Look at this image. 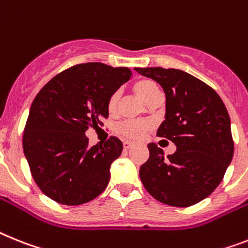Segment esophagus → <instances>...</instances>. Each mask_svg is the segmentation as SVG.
I'll list each match as a JSON object with an SVG mask.
<instances>
[{
    "mask_svg": "<svg viewBox=\"0 0 248 248\" xmlns=\"http://www.w3.org/2000/svg\"><path fill=\"white\" fill-rule=\"evenodd\" d=\"M132 146H134V143L132 142H130V141H124V150H130Z\"/></svg>",
    "mask_w": 248,
    "mask_h": 248,
    "instance_id": "esophagus-1",
    "label": "esophagus"
}]
</instances>
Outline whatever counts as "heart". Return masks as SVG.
<instances>
[{
	"instance_id": "1",
	"label": "heart",
	"mask_w": 248,
	"mask_h": 248,
	"mask_svg": "<svg viewBox=\"0 0 248 248\" xmlns=\"http://www.w3.org/2000/svg\"><path fill=\"white\" fill-rule=\"evenodd\" d=\"M136 94L142 99L146 105H150L156 98L161 97L159 85L156 84L151 79H143L137 82L134 87ZM118 102H120V92L112 93L107 101V109L109 113H114L117 111ZM151 128V124L145 121H124L117 124L116 132L124 139L128 140H140L147 134Z\"/></svg>"
}]
</instances>
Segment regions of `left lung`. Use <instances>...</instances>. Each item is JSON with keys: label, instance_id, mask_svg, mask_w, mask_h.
I'll return each instance as SVG.
<instances>
[{"label": "left lung", "instance_id": "left-lung-1", "mask_svg": "<svg viewBox=\"0 0 248 248\" xmlns=\"http://www.w3.org/2000/svg\"><path fill=\"white\" fill-rule=\"evenodd\" d=\"M154 79L166 95L165 121L157 136L175 143L164 155L147 145L149 160L140 168L143 186L156 201L171 207H190L211 195L233 157L230 114L212 87L179 69L136 68Z\"/></svg>", "mask_w": 248, "mask_h": 248}]
</instances>
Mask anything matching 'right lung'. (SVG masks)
Returning a JSON list of instances; mask_svg holds the SVG:
<instances>
[{"instance_id":"add662e5","label":"right lung","mask_w":248,"mask_h":248,"mask_svg":"<svg viewBox=\"0 0 248 248\" xmlns=\"http://www.w3.org/2000/svg\"><path fill=\"white\" fill-rule=\"evenodd\" d=\"M132 77L128 68L84 63L57 74L37 93L25 124L22 147L31 175L57 203L80 205L97 198L122 153L120 139L89 146L85 131L108 117L107 101Z\"/></svg>"}]
</instances>
